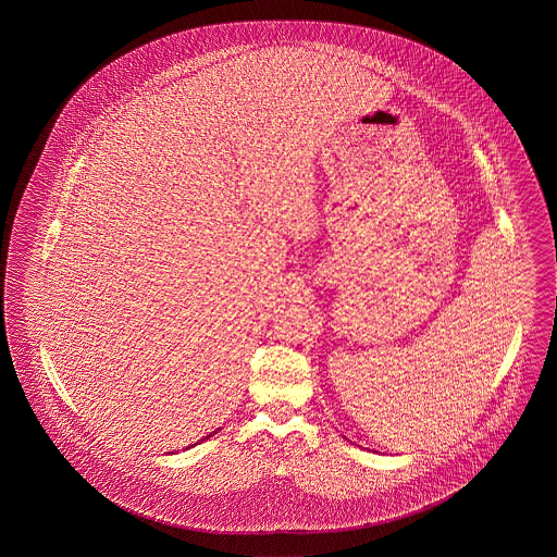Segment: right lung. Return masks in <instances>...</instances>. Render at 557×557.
I'll list each match as a JSON object with an SVG mask.
<instances>
[{
    "mask_svg": "<svg viewBox=\"0 0 557 557\" xmlns=\"http://www.w3.org/2000/svg\"><path fill=\"white\" fill-rule=\"evenodd\" d=\"M208 437H210V435H208ZM208 437H203V438H208Z\"/></svg>",
    "mask_w": 557,
    "mask_h": 557,
    "instance_id": "right-lung-1",
    "label": "right lung"
}]
</instances>
